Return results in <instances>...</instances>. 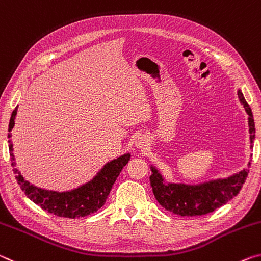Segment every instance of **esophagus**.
Instances as JSON below:
<instances>
[{
	"label": "esophagus",
	"mask_w": 261,
	"mask_h": 261,
	"mask_svg": "<svg viewBox=\"0 0 261 261\" xmlns=\"http://www.w3.org/2000/svg\"><path fill=\"white\" fill-rule=\"evenodd\" d=\"M135 146L138 147V148H146V146H147V140L144 139V138H139L138 140H136Z\"/></svg>",
	"instance_id": "esophagus-1"
}]
</instances>
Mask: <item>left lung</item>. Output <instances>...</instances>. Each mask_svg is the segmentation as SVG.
<instances>
[{"label":"left lung","mask_w":261,"mask_h":261,"mask_svg":"<svg viewBox=\"0 0 261 261\" xmlns=\"http://www.w3.org/2000/svg\"><path fill=\"white\" fill-rule=\"evenodd\" d=\"M238 98L249 114L250 140L251 143H253L255 136L253 114L241 90H238ZM250 166L251 163L249 162L247 168L241 172L228 178L216 179L198 185L165 182L159 170L151 166L150 185L156 200L166 211L180 216L206 215L223 206L239 193L243 184L246 180Z\"/></svg>","instance_id":"1"}]
</instances>
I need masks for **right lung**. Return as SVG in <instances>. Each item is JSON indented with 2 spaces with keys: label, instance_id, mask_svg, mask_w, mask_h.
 <instances>
[{
  "label": "right lung",
  "instance_id": "add662e5",
  "mask_svg": "<svg viewBox=\"0 0 261 261\" xmlns=\"http://www.w3.org/2000/svg\"><path fill=\"white\" fill-rule=\"evenodd\" d=\"M16 114L17 108L11 114L9 129H8L9 132H11L15 126ZM8 138H9L8 142H9L11 166L16 173V180L20 185V189L25 195L44 211L60 217H67V219L88 216L104 206L113 184L117 180L123 166H126L128 161L130 160V153H125V155L118 157L117 160L109 162L102 166V169L90 181L75 190L67 192L47 191L39 189L25 180L19 171L15 168L16 162L14 153H12L10 133L8 134Z\"/></svg>",
  "mask_w": 261,
  "mask_h": 261
}]
</instances>
